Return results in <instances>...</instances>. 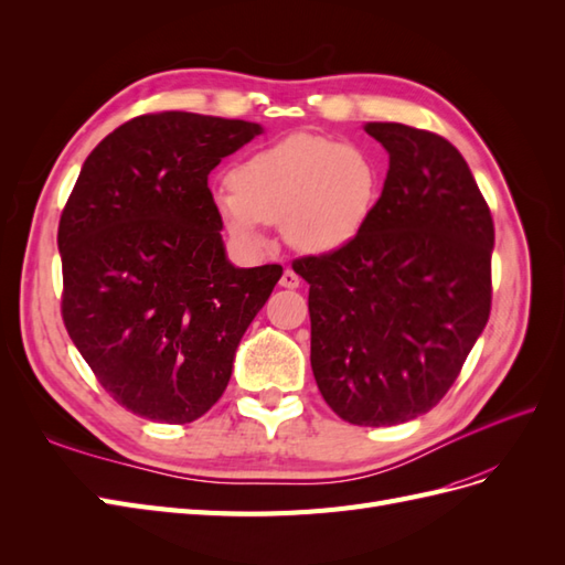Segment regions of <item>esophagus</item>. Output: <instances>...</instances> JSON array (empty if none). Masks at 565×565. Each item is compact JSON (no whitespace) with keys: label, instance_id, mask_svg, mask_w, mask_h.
I'll return each mask as SVG.
<instances>
[{"label":"esophagus","instance_id":"esophagus-1","mask_svg":"<svg viewBox=\"0 0 565 565\" xmlns=\"http://www.w3.org/2000/svg\"><path fill=\"white\" fill-rule=\"evenodd\" d=\"M299 276H297V273L292 270V268H287L285 273H282V278H280V285L282 287H287V289H295V287H299Z\"/></svg>","mask_w":565,"mask_h":565}]
</instances>
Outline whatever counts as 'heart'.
Listing matches in <instances>:
<instances>
[{
  "label": "heart",
  "mask_w": 565,
  "mask_h": 565,
  "mask_svg": "<svg viewBox=\"0 0 565 565\" xmlns=\"http://www.w3.org/2000/svg\"><path fill=\"white\" fill-rule=\"evenodd\" d=\"M380 198V167L367 150L295 134L252 152L212 191L216 214L243 247L280 224L285 241L311 254L334 252L363 233Z\"/></svg>",
  "instance_id": "heart-1"
}]
</instances>
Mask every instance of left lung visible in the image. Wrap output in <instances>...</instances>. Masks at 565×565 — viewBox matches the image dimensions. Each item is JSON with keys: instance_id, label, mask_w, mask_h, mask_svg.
I'll return each instance as SVG.
<instances>
[{"instance_id": "8db88e82", "label": "left lung", "mask_w": 565, "mask_h": 565, "mask_svg": "<svg viewBox=\"0 0 565 565\" xmlns=\"http://www.w3.org/2000/svg\"><path fill=\"white\" fill-rule=\"evenodd\" d=\"M388 152L363 233L301 256L311 285V367L358 426L415 419L446 396L490 316L494 226L467 160L438 134L367 122Z\"/></svg>"}]
</instances>
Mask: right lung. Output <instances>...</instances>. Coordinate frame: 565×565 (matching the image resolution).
Wrapping results in <instances>:
<instances>
[{
    "label": "right lung",
    "mask_w": 565,
    "mask_h": 565,
    "mask_svg": "<svg viewBox=\"0 0 565 565\" xmlns=\"http://www.w3.org/2000/svg\"><path fill=\"white\" fill-rule=\"evenodd\" d=\"M264 131L198 113L134 117L84 160L58 224L63 322L110 396L167 424L202 417L282 266L228 262L207 177Z\"/></svg>",
    "instance_id": "1"
}]
</instances>
